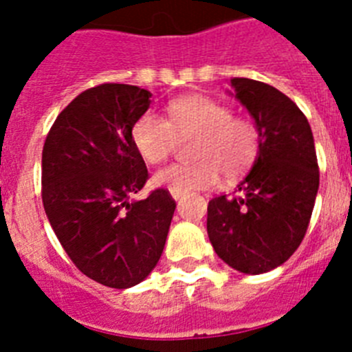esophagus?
Instances as JSON below:
<instances>
[{
  "label": "esophagus",
  "instance_id": "34e87169",
  "mask_svg": "<svg viewBox=\"0 0 352 352\" xmlns=\"http://www.w3.org/2000/svg\"><path fill=\"white\" fill-rule=\"evenodd\" d=\"M170 195H173V197L176 199V201H178V199L182 197V194H178V192H170Z\"/></svg>",
  "mask_w": 352,
  "mask_h": 352
}]
</instances>
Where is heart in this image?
Instances as JSON below:
<instances>
[{"instance_id": "obj_1", "label": "heart", "mask_w": 352, "mask_h": 352, "mask_svg": "<svg viewBox=\"0 0 352 352\" xmlns=\"http://www.w3.org/2000/svg\"><path fill=\"white\" fill-rule=\"evenodd\" d=\"M195 160L173 164L155 174V185L178 194H192L217 185L220 173L236 178L259 153V130L250 120L208 95H188L167 105V120L146 111L132 125V142L148 164H160L173 153L178 139H190Z\"/></svg>"}]
</instances>
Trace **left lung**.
<instances>
[{
  "label": "left lung",
  "instance_id": "obj_1",
  "mask_svg": "<svg viewBox=\"0 0 352 352\" xmlns=\"http://www.w3.org/2000/svg\"><path fill=\"white\" fill-rule=\"evenodd\" d=\"M236 98L259 130V153L232 195L208 204V236L231 268L261 275L284 264L303 241L319 166L309 121L294 102L266 82L231 79Z\"/></svg>",
  "mask_w": 352,
  "mask_h": 352
}]
</instances>
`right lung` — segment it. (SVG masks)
<instances>
[{
	"mask_svg": "<svg viewBox=\"0 0 352 352\" xmlns=\"http://www.w3.org/2000/svg\"><path fill=\"white\" fill-rule=\"evenodd\" d=\"M151 93L100 84L56 118L42 151V201L72 263L114 289L142 282L160 259L176 203L164 188L129 201L148 179L132 125Z\"/></svg>",
	"mask_w": 352,
	"mask_h": 352,
	"instance_id": "add662e5",
	"label": "right lung"
}]
</instances>
